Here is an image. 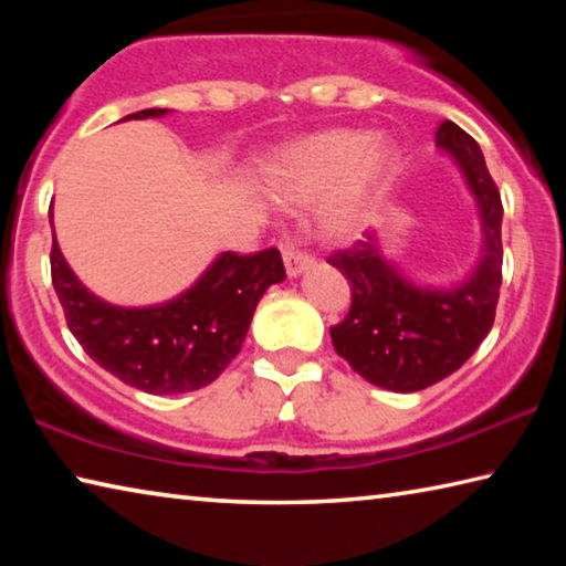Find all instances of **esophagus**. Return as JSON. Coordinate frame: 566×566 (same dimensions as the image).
<instances>
[{
  "instance_id": "34e87169",
  "label": "esophagus",
  "mask_w": 566,
  "mask_h": 566,
  "mask_svg": "<svg viewBox=\"0 0 566 566\" xmlns=\"http://www.w3.org/2000/svg\"><path fill=\"white\" fill-rule=\"evenodd\" d=\"M314 264V260L310 254H304V252H300V249H294V247H284V270H286V276H300V274H304L306 270H310V266Z\"/></svg>"
}]
</instances>
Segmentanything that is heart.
Listing matches in <instances>:
<instances>
[{"mask_svg": "<svg viewBox=\"0 0 566 566\" xmlns=\"http://www.w3.org/2000/svg\"><path fill=\"white\" fill-rule=\"evenodd\" d=\"M395 139L367 129L332 127L286 142L264 159L260 185L272 202H317V227L332 242H347L367 222L399 169Z\"/></svg>", "mask_w": 566, "mask_h": 566, "instance_id": "heart-1", "label": "heart"}]
</instances>
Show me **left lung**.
I'll use <instances>...</instances> for the list:
<instances>
[{"label": "left lung", "mask_w": 566, "mask_h": 566, "mask_svg": "<svg viewBox=\"0 0 566 566\" xmlns=\"http://www.w3.org/2000/svg\"><path fill=\"white\" fill-rule=\"evenodd\" d=\"M434 139L476 205L482 252L472 272L449 286L417 284L377 234L329 260L352 284L347 319L329 329L334 349L359 377L399 395L437 385L472 357L492 329L502 286V197L482 149L454 122L439 124Z\"/></svg>", "instance_id": "8db88e82"}]
</instances>
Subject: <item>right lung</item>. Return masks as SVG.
I'll use <instances>...</instances> for the list:
<instances>
[{"instance_id":"right-lung-1","label":"right lung","mask_w":566,"mask_h":566,"mask_svg":"<svg viewBox=\"0 0 566 566\" xmlns=\"http://www.w3.org/2000/svg\"><path fill=\"white\" fill-rule=\"evenodd\" d=\"M165 114L169 109H142L122 122ZM282 280L276 249L244 256L222 252L171 300L119 306L80 282L52 237V284L70 332L102 369L147 395H185L212 385L242 349L264 292Z\"/></svg>"}]
</instances>
